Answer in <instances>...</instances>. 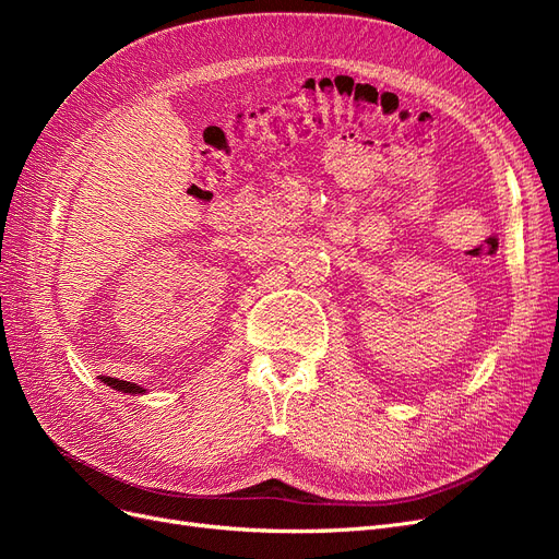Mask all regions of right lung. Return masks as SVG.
I'll list each match as a JSON object with an SVG mask.
<instances>
[{"instance_id":"1","label":"right lung","mask_w":559,"mask_h":559,"mask_svg":"<svg viewBox=\"0 0 559 559\" xmlns=\"http://www.w3.org/2000/svg\"><path fill=\"white\" fill-rule=\"evenodd\" d=\"M99 380H103V382L109 384V386H114V389H118V392H123V394H142V392H144V389H142L140 384H134V382L116 380V378H107V376H103Z\"/></svg>"}]
</instances>
